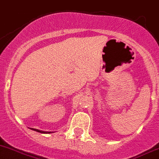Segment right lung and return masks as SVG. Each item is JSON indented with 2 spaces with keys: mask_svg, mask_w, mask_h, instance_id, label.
<instances>
[{
  "mask_svg": "<svg viewBox=\"0 0 159 159\" xmlns=\"http://www.w3.org/2000/svg\"><path fill=\"white\" fill-rule=\"evenodd\" d=\"M31 129L33 130V131H37V132H39V133H51V131H40V130L35 129V128H31Z\"/></svg>",
  "mask_w": 159,
  "mask_h": 159,
  "instance_id": "1",
  "label": "right lung"
}]
</instances>
